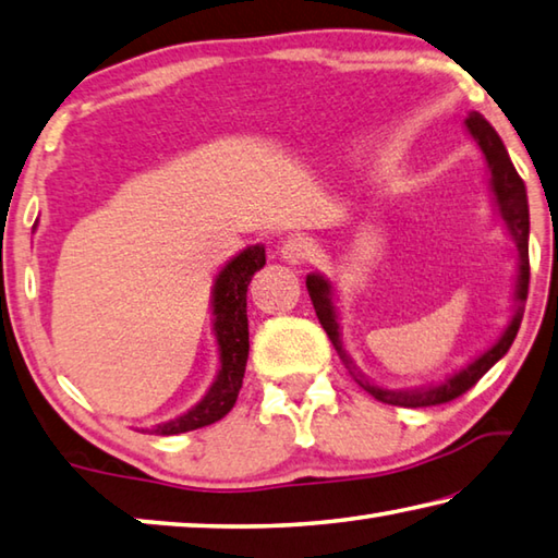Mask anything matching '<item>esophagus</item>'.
Segmentation results:
<instances>
[{
    "label": "esophagus",
    "instance_id": "34e87169",
    "mask_svg": "<svg viewBox=\"0 0 558 558\" xmlns=\"http://www.w3.org/2000/svg\"><path fill=\"white\" fill-rule=\"evenodd\" d=\"M311 252H314V244L304 234H289V238L281 242V257L289 264H304Z\"/></svg>",
    "mask_w": 558,
    "mask_h": 558
}]
</instances>
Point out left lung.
<instances>
[{"label":"left lung","instance_id":"left-lung-1","mask_svg":"<svg viewBox=\"0 0 558 558\" xmlns=\"http://www.w3.org/2000/svg\"><path fill=\"white\" fill-rule=\"evenodd\" d=\"M468 130L475 136V142L481 144V149L485 154L487 169H490L493 175V193L497 201V210L502 215V222L507 232L517 247V259H520V279H517V291H514V316L510 320V326L502 333V338L497 343L483 353L477 360H473L471 365H465L461 373L451 375L444 379L441 385H432V387H418V389H383L357 373V369L350 365V357L345 355L343 343H340V333H338V320H336V311H333V291H330V284L318 277V274H308L306 277V289L308 296L314 301L316 316L320 320V326L330 338V343L338 350V355L345 360V365L353 375L355 383L365 389L367 395H373L377 402L383 404H392V407H436V404H446L453 402L456 397L465 395L468 389L475 387L477 379H481L487 369H490L497 360H500L510 345L514 343L517 330H520L522 316H524V301L526 294H530V205H526V191H524V181L520 179V173L514 171V166L510 161V154H507L505 144L497 132L493 130V124L485 120L481 112H471L468 114Z\"/></svg>","mask_w":558,"mask_h":558}]
</instances>
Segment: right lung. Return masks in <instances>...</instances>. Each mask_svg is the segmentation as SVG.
I'll return each instance as SVG.
<instances>
[{"label": "right lung", "instance_id": "obj_1", "mask_svg": "<svg viewBox=\"0 0 558 558\" xmlns=\"http://www.w3.org/2000/svg\"><path fill=\"white\" fill-rule=\"evenodd\" d=\"M264 247H254L238 254L228 267H225L218 279H215V336L220 345V373L215 379L210 392L203 397V402L195 404L191 412L173 418L169 424H159L154 434L173 436L185 434L193 428H203L208 424L220 422V418L234 407V399L240 395L244 365H247L250 353V330H247V287L252 274L264 267Z\"/></svg>", "mask_w": 558, "mask_h": 558}]
</instances>
